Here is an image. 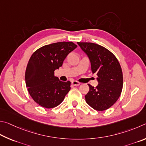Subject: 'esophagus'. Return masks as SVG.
Instances as JSON below:
<instances>
[{"label":"esophagus","instance_id":"obj_1","mask_svg":"<svg viewBox=\"0 0 146 146\" xmlns=\"http://www.w3.org/2000/svg\"><path fill=\"white\" fill-rule=\"evenodd\" d=\"M72 84L74 86H78L80 85V83L78 82L77 81H72Z\"/></svg>","mask_w":146,"mask_h":146}]
</instances>
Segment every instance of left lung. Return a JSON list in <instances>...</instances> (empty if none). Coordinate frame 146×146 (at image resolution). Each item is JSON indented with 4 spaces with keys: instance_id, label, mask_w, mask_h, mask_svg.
<instances>
[{
    "instance_id": "8db88e82",
    "label": "left lung",
    "mask_w": 146,
    "mask_h": 146,
    "mask_svg": "<svg viewBox=\"0 0 146 146\" xmlns=\"http://www.w3.org/2000/svg\"><path fill=\"white\" fill-rule=\"evenodd\" d=\"M89 58L92 73L98 75V85L85 96L89 106L98 111H104L113 105L121 96L123 76L119 61L113 53L101 45L94 43L78 42Z\"/></svg>"
}]
</instances>
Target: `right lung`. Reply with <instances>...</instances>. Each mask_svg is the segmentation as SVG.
<instances>
[{"label":"right lung","instance_id":"obj_1","mask_svg":"<svg viewBox=\"0 0 146 146\" xmlns=\"http://www.w3.org/2000/svg\"><path fill=\"white\" fill-rule=\"evenodd\" d=\"M78 46L72 42H61L43 46L33 54L25 70V84L33 100L41 106L52 108L63 101L70 90V82L61 81L54 70Z\"/></svg>","mask_w":146,"mask_h":146}]
</instances>
